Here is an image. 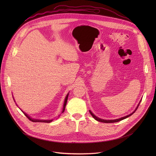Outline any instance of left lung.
<instances>
[{"label":"left lung","instance_id":"8db88e82","mask_svg":"<svg viewBox=\"0 0 156 156\" xmlns=\"http://www.w3.org/2000/svg\"><path fill=\"white\" fill-rule=\"evenodd\" d=\"M141 101V100L140 101V103L138 104L137 107L136 108V109L135 110V111H134V112H133V113H131V114H130L129 115H126V116H125V117H122V118H120V119H115V120H104V119H100V118L96 117V115H94L91 112V110H90V112L91 115L93 116V117L95 120H96L97 121H98V122H103V123H115V122H120V121H121V120H123V119H125L128 118V117L131 116L133 114H134V113L135 112V111L137 110V108H138V106H139V105H140Z\"/></svg>","mask_w":156,"mask_h":156}]
</instances>
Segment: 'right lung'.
Returning a JSON list of instances; mask_svg holds the SVG:
<instances>
[{"mask_svg": "<svg viewBox=\"0 0 156 156\" xmlns=\"http://www.w3.org/2000/svg\"><path fill=\"white\" fill-rule=\"evenodd\" d=\"M68 97H69V94L66 95L65 99V101H64V104H63V110H62V113H63L64 111H65V106H66V102H67V99H68ZM14 100V99H13ZM22 111V110H21ZM23 112V111H22ZM23 113L25 115V116H27V117L31 121L33 122H44V123H50L53 120H39V119H33L32 118H31L30 117H29L26 113H25L24 112H23Z\"/></svg>", "mask_w": 156, "mask_h": 156, "instance_id": "1", "label": "right lung"}]
</instances>
